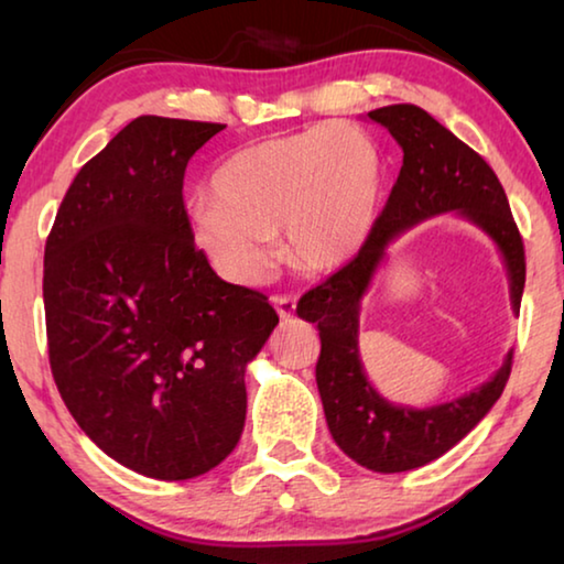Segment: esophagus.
<instances>
[{"instance_id": "1", "label": "esophagus", "mask_w": 564, "mask_h": 564, "mask_svg": "<svg viewBox=\"0 0 564 564\" xmlns=\"http://www.w3.org/2000/svg\"><path fill=\"white\" fill-rule=\"evenodd\" d=\"M271 303H273L275 313H279L283 321H289V318L295 316V299H293V295H273Z\"/></svg>"}]
</instances>
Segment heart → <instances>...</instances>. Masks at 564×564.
<instances>
[{
  "label": "heart",
  "instance_id": "b5f03b06",
  "mask_svg": "<svg viewBox=\"0 0 564 564\" xmlns=\"http://www.w3.org/2000/svg\"><path fill=\"white\" fill-rule=\"evenodd\" d=\"M386 156L356 123H313L236 151L188 212L191 238L234 283H259L285 256L308 273L338 271L373 234Z\"/></svg>",
  "mask_w": 564,
  "mask_h": 564
}]
</instances>
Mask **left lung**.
<instances>
[{
  "instance_id": "8db88e82",
  "label": "left lung",
  "mask_w": 564,
  "mask_h": 564,
  "mask_svg": "<svg viewBox=\"0 0 564 564\" xmlns=\"http://www.w3.org/2000/svg\"><path fill=\"white\" fill-rule=\"evenodd\" d=\"M403 149V166L383 214L360 253L311 289L295 305L299 318L318 323L316 383L333 441L358 465L405 473L445 455L490 413L512 370V350L488 383L433 408L393 405L370 386L358 356L360 301L388 246L425 218L453 212L482 228L500 248L510 279L512 311L524 289V248L508 196L480 154L415 104L368 111Z\"/></svg>"
}]
</instances>
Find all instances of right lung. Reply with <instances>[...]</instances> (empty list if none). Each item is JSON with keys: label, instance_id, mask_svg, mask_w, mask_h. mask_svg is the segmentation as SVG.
<instances>
[{"label": "right lung", "instance_id": "right-lung-1", "mask_svg": "<svg viewBox=\"0 0 564 564\" xmlns=\"http://www.w3.org/2000/svg\"><path fill=\"white\" fill-rule=\"evenodd\" d=\"M224 123L139 117L82 166L44 248L54 383L104 453L156 480L216 467L246 423L263 293L218 279L184 206L188 159Z\"/></svg>", "mask_w": 564, "mask_h": 564}]
</instances>
